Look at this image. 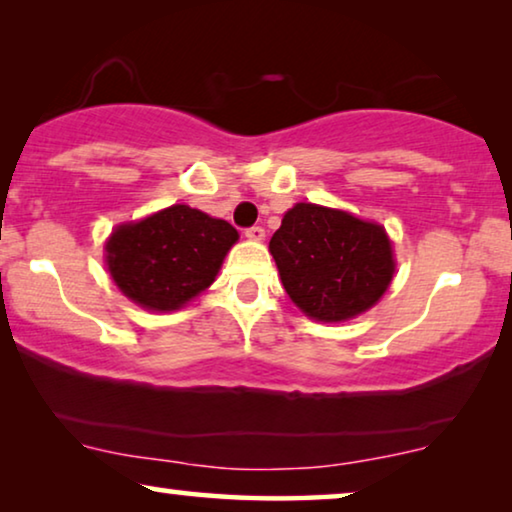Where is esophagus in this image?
Returning <instances> with one entry per match:
<instances>
[{
	"mask_svg": "<svg viewBox=\"0 0 512 512\" xmlns=\"http://www.w3.org/2000/svg\"><path fill=\"white\" fill-rule=\"evenodd\" d=\"M244 235H247L249 240H254V242H261L263 237H265V230H263L261 226H251V228L244 230Z\"/></svg>",
	"mask_w": 512,
	"mask_h": 512,
	"instance_id": "1",
	"label": "esophagus"
}]
</instances>
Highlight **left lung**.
Returning <instances> with one entry per match:
<instances>
[{
	"label": "left lung",
	"mask_w": 512,
	"mask_h": 512,
	"mask_svg": "<svg viewBox=\"0 0 512 512\" xmlns=\"http://www.w3.org/2000/svg\"><path fill=\"white\" fill-rule=\"evenodd\" d=\"M270 254L289 298L317 321H347L370 310L396 270L380 223L312 202L284 214Z\"/></svg>",
	"instance_id": "left-lung-1"
}]
</instances>
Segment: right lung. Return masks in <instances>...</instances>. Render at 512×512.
Masks as SVG:
<instances>
[{"label":"right lung","instance_id":"1","mask_svg":"<svg viewBox=\"0 0 512 512\" xmlns=\"http://www.w3.org/2000/svg\"><path fill=\"white\" fill-rule=\"evenodd\" d=\"M237 237L228 221L172 205L118 226L104 251L111 279L132 303L172 312L214 282Z\"/></svg>","mask_w":512,"mask_h":512}]
</instances>
